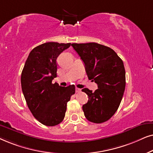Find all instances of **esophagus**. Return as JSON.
I'll use <instances>...</instances> for the list:
<instances>
[{
	"mask_svg": "<svg viewBox=\"0 0 153 153\" xmlns=\"http://www.w3.org/2000/svg\"><path fill=\"white\" fill-rule=\"evenodd\" d=\"M75 91H76L77 93H79V92H80V91H81V89L78 88V87H76V88H75Z\"/></svg>",
	"mask_w": 153,
	"mask_h": 153,
	"instance_id": "34e87169",
	"label": "esophagus"
}]
</instances>
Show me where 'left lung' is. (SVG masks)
Listing matches in <instances>:
<instances>
[{
    "mask_svg": "<svg viewBox=\"0 0 153 153\" xmlns=\"http://www.w3.org/2000/svg\"><path fill=\"white\" fill-rule=\"evenodd\" d=\"M71 45L84 62L88 78L98 85L94 92L82 89L89 97L82 105L85 117L94 123H104L115 113L123 99L126 85L123 60L111 48L96 42Z\"/></svg>",
    "mask_w": 153,
    "mask_h": 153,
    "instance_id": "left-lung-1",
    "label": "left lung"
}]
</instances>
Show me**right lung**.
Listing matches in <instances>:
<instances>
[{
  "label": "right lung",
  "instance_id": "obj_1",
  "mask_svg": "<svg viewBox=\"0 0 153 153\" xmlns=\"http://www.w3.org/2000/svg\"><path fill=\"white\" fill-rule=\"evenodd\" d=\"M71 43L45 42L33 48L22 72L21 84L24 98L33 115L46 126H55L65 117L68 101L74 94V85L61 87L52 84L56 77L59 55Z\"/></svg>",
  "mask_w": 153,
  "mask_h": 153
}]
</instances>
